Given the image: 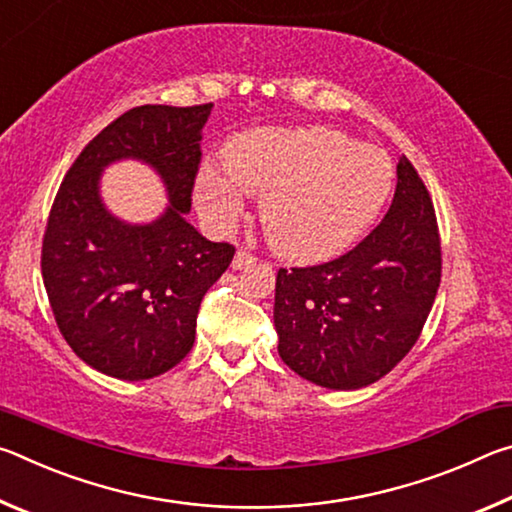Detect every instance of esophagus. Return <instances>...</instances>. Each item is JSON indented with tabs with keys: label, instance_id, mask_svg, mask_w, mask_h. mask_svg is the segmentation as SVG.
Wrapping results in <instances>:
<instances>
[{
	"label": "esophagus",
	"instance_id": "esophagus-1",
	"mask_svg": "<svg viewBox=\"0 0 512 512\" xmlns=\"http://www.w3.org/2000/svg\"><path fill=\"white\" fill-rule=\"evenodd\" d=\"M253 262H255V255L248 253L246 248H239L235 259H232V268H246L248 264H253Z\"/></svg>",
	"mask_w": 512,
	"mask_h": 512
}]
</instances>
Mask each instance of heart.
Listing matches in <instances>:
<instances>
[{"instance_id": "obj_1", "label": "heart", "mask_w": 512, "mask_h": 512, "mask_svg": "<svg viewBox=\"0 0 512 512\" xmlns=\"http://www.w3.org/2000/svg\"><path fill=\"white\" fill-rule=\"evenodd\" d=\"M225 167L198 178V201L230 225L244 198L264 196L259 216L268 246L298 264L336 257L375 221L393 185L384 151L327 126L259 128L232 142Z\"/></svg>"}]
</instances>
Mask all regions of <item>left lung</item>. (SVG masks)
<instances>
[{"mask_svg": "<svg viewBox=\"0 0 512 512\" xmlns=\"http://www.w3.org/2000/svg\"><path fill=\"white\" fill-rule=\"evenodd\" d=\"M440 271L436 210L418 171L400 158L391 210L366 239L332 262L277 271V352L316 386L375 384L420 339Z\"/></svg>", "mask_w": 512, "mask_h": 512, "instance_id": "left-lung-1", "label": "left lung"}]
</instances>
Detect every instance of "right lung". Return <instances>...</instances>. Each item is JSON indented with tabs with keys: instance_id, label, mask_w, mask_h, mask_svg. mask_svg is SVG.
I'll return each instance as SVG.
<instances>
[{
	"instance_id": "1",
	"label": "right lung",
	"mask_w": 512,
	"mask_h": 512,
	"mask_svg": "<svg viewBox=\"0 0 512 512\" xmlns=\"http://www.w3.org/2000/svg\"><path fill=\"white\" fill-rule=\"evenodd\" d=\"M212 103L140 106L85 146L51 205L42 237V280L69 348L103 375L140 381L187 357L207 289L235 257L207 241L185 214L201 167V131ZM121 157L149 161L172 205L158 222L128 226L98 198L102 167Z\"/></svg>"
}]
</instances>
